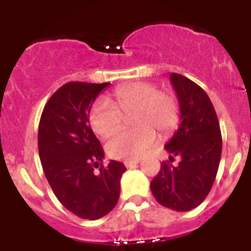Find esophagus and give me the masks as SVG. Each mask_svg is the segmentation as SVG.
I'll return each instance as SVG.
<instances>
[{"mask_svg": "<svg viewBox=\"0 0 251 251\" xmlns=\"http://www.w3.org/2000/svg\"><path fill=\"white\" fill-rule=\"evenodd\" d=\"M138 163H139L138 159H126V161H124V166H126L127 168L133 167V166L138 165Z\"/></svg>", "mask_w": 251, "mask_h": 251, "instance_id": "34e87169", "label": "esophagus"}]
</instances>
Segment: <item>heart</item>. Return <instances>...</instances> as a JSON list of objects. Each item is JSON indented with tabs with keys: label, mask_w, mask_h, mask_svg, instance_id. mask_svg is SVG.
<instances>
[{
	"label": "heart",
	"mask_w": 251,
	"mask_h": 251,
	"mask_svg": "<svg viewBox=\"0 0 251 251\" xmlns=\"http://www.w3.org/2000/svg\"><path fill=\"white\" fill-rule=\"evenodd\" d=\"M114 104L99 98L93 104L89 123L98 136L108 137L119 129L124 117H130L134 129L122 130L106 143V152L113 158L132 159L143 156L162 136L174 132L178 126L179 105L172 93L162 92L148 81H134L117 88Z\"/></svg>",
	"instance_id": "obj_1"
}]
</instances>
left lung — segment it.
<instances>
[{
  "label": "left lung",
  "mask_w": 251,
  "mask_h": 251,
  "mask_svg": "<svg viewBox=\"0 0 251 251\" xmlns=\"http://www.w3.org/2000/svg\"><path fill=\"white\" fill-rule=\"evenodd\" d=\"M181 110V124L167 145L172 166L163 162L158 175L151 182L153 196L165 207L190 211L197 207L214 185L221 158V130L211 100L201 86L188 77L172 73Z\"/></svg>",
  "instance_id": "1"
}]
</instances>
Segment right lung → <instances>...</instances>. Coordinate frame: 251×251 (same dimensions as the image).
Instances as JSON below:
<instances>
[{
  "mask_svg": "<svg viewBox=\"0 0 251 251\" xmlns=\"http://www.w3.org/2000/svg\"><path fill=\"white\" fill-rule=\"evenodd\" d=\"M108 85L64 84L48 100L39 124V156L49 185L64 207L88 220H98L114 208L127 170L118 161L99 165L104 151L89 126L93 103Z\"/></svg>",
  "mask_w": 251,
  "mask_h": 251,
  "instance_id": "obj_1",
  "label": "right lung"
}]
</instances>
